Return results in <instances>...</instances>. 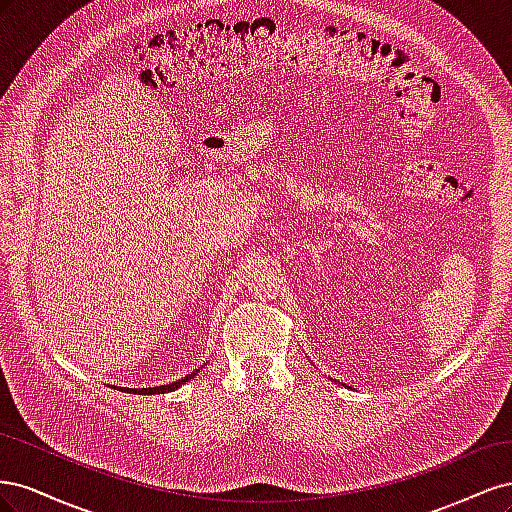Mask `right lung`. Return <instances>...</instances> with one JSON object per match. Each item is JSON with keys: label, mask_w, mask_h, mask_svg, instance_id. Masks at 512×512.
Wrapping results in <instances>:
<instances>
[{"label": "right lung", "mask_w": 512, "mask_h": 512, "mask_svg": "<svg viewBox=\"0 0 512 512\" xmlns=\"http://www.w3.org/2000/svg\"><path fill=\"white\" fill-rule=\"evenodd\" d=\"M200 369H196V371H192V374H188L185 378H181V380H177V382H170V384H162V386H151V389H123L121 386V391H130V393H138V395H160V393H168V391H175V389H179L181 384H185L188 380H192L196 374H198Z\"/></svg>", "instance_id": "1"}]
</instances>
